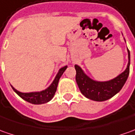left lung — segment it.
<instances>
[{
	"instance_id": "obj_1",
	"label": "left lung",
	"mask_w": 135,
	"mask_h": 135,
	"mask_svg": "<svg viewBox=\"0 0 135 135\" xmlns=\"http://www.w3.org/2000/svg\"><path fill=\"white\" fill-rule=\"evenodd\" d=\"M129 63L123 72L115 78L104 82L95 81L89 78L79 66L75 65L76 82L81 93L87 98L95 101H104L118 93L125 84L129 75L130 52L128 49Z\"/></svg>"
}]
</instances>
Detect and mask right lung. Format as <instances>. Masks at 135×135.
I'll use <instances>...</instances> for the list:
<instances>
[{"mask_svg": "<svg viewBox=\"0 0 135 135\" xmlns=\"http://www.w3.org/2000/svg\"><path fill=\"white\" fill-rule=\"evenodd\" d=\"M66 68H67V66L60 69V70L56 75L55 78L53 80L52 84L46 89L44 91H36V92H29V93H22L21 91H18L17 90H16L13 86H12V88L22 99H23L24 100L27 101V102L32 103V104L46 103L50 101L52 98L54 97L56 90H57V87L59 80L63 75V73L66 69Z\"/></svg>", "mask_w": 135, "mask_h": 135, "instance_id": "right-lung-1", "label": "right lung"}]
</instances>
